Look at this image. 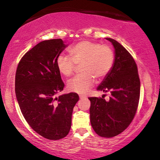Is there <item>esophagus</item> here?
Listing matches in <instances>:
<instances>
[{
  "instance_id": "34e87169",
  "label": "esophagus",
  "mask_w": 160,
  "mask_h": 160,
  "mask_svg": "<svg viewBox=\"0 0 160 160\" xmlns=\"http://www.w3.org/2000/svg\"><path fill=\"white\" fill-rule=\"evenodd\" d=\"M79 98H80V99H83V98H86L87 96L83 95H79Z\"/></svg>"
}]
</instances>
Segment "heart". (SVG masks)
I'll return each mask as SVG.
<instances>
[{
	"mask_svg": "<svg viewBox=\"0 0 160 160\" xmlns=\"http://www.w3.org/2000/svg\"><path fill=\"white\" fill-rule=\"evenodd\" d=\"M71 58L60 54L56 60L58 71L65 76H70L80 65L82 73L68 82L70 91L85 94L93 86L95 78L102 79L108 75L114 62V54L110 47L89 41H82L69 49Z\"/></svg>",
	"mask_w": 160,
	"mask_h": 160,
	"instance_id": "heart-1",
	"label": "heart"
}]
</instances>
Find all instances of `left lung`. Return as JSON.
Returning <instances> with one entry per match:
<instances>
[{
  "label": "left lung",
  "mask_w": 160,
  "mask_h": 160,
  "mask_svg": "<svg viewBox=\"0 0 160 160\" xmlns=\"http://www.w3.org/2000/svg\"><path fill=\"white\" fill-rule=\"evenodd\" d=\"M114 48V62L97 90L109 92L111 97L89 98L90 122L98 135L112 138L130 125L138 106L141 82L134 59L123 46L106 38Z\"/></svg>",
  "instance_id": "left-lung-1"
}]
</instances>
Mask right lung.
Instances as JSON below:
<instances>
[{"instance_id":"add662e5","label":"right lung","mask_w":160,"mask_h":160,"mask_svg":"<svg viewBox=\"0 0 160 160\" xmlns=\"http://www.w3.org/2000/svg\"><path fill=\"white\" fill-rule=\"evenodd\" d=\"M66 47L60 38L38 43L22 58L15 76V92L24 118L38 134L53 141L68 134L73 107L79 99L75 92L54 97L65 86L56 60Z\"/></svg>"}]
</instances>
